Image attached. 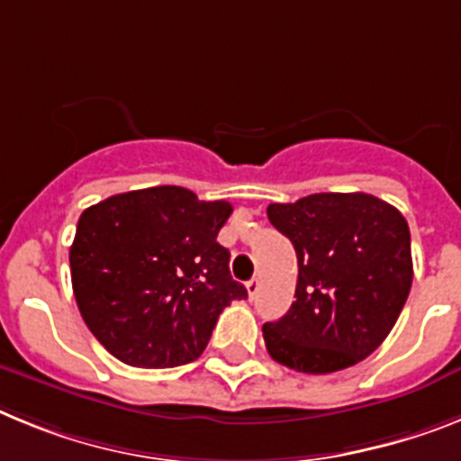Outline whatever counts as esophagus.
<instances>
[{"instance_id":"esophagus-1","label":"esophagus","mask_w":461,"mask_h":461,"mask_svg":"<svg viewBox=\"0 0 461 461\" xmlns=\"http://www.w3.org/2000/svg\"><path fill=\"white\" fill-rule=\"evenodd\" d=\"M246 290H248V297H255V294H258V292H259V278L248 280Z\"/></svg>"}]
</instances>
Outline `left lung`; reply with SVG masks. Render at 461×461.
<instances>
[{
  "label": "left lung",
  "instance_id": "obj_1",
  "mask_svg": "<svg viewBox=\"0 0 461 461\" xmlns=\"http://www.w3.org/2000/svg\"><path fill=\"white\" fill-rule=\"evenodd\" d=\"M267 215L290 239L299 264L297 302L262 327L271 357L302 374H331L369 357L413 283L406 218L364 192L269 203Z\"/></svg>",
  "mask_w": 461,
  "mask_h": 461
}]
</instances>
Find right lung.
<instances>
[{
  "label": "right lung",
  "mask_w": 461,
  "mask_h": 461,
  "mask_svg": "<svg viewBox=\"0 0 461 461\" xmlns=\"http://www.w3.org/2000/svg\"><path fill=\"white\" fill-rule=\"evenodd\" d=\"M231 203L178 185L104 199L78 218L71 285L87 330L120 362L171 369L194 362L218 315L248 292L230 274L218 231Z\"/></svg>",
  "instance_id": "1"
}]
</instances>
